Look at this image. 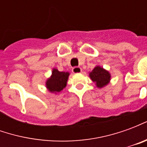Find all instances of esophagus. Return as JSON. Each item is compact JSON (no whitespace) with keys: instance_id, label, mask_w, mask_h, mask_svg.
<instances>
[{"instance_id":"obj_1","label":"esophagus","mask_w":147,"mask_h":147,"mask_svg":"<svg viewBox=\"0 0 147 147\" xmlns=\"http://www.w3.org/2000/svg\"><path fill=\"white\" fill-rule=\"evenodd\" d=\"M82 71V68L80 67H74L72 68V72L75 74H78V73H80Z\"/></svg>"}]
</instances>
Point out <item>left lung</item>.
Masks as SVG:
<instances>
[{"instance_id": "8db88e82", "label": "left lung", "mask_w": 147, "mask_h": 147, "mask_svg": "<svg viewBox=\"0 0 147 147\" xmlns=\"http://www.w3.org/2000/svg\"><path fill=\"white\" fill-rule=\"evenodd\" d=\"M90 77L98 87H103L107 85L110 80V74L100 66L95 67L90 73Z\"/></svg>"}]
</instances>
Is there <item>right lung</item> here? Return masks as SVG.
Returning <instances> with one entry per match:
<instances>
[{
  "instance_id": "1",
  "label": "right lung",
  "mask_w": 147,
  "mask_h": 147,
  "mask_svg": "<svg viewBox=\"0 0 147 147\" xmlns=\"http://www.w3.org/2000/svg\"><path fill=\"white\" fill-rule=\"evenodd\" d=\"M68 76V72L59 71L54 68L52 72V76L46 82V87L50 92H60L66 86Z\"/></svg>"
}]
</instances>
